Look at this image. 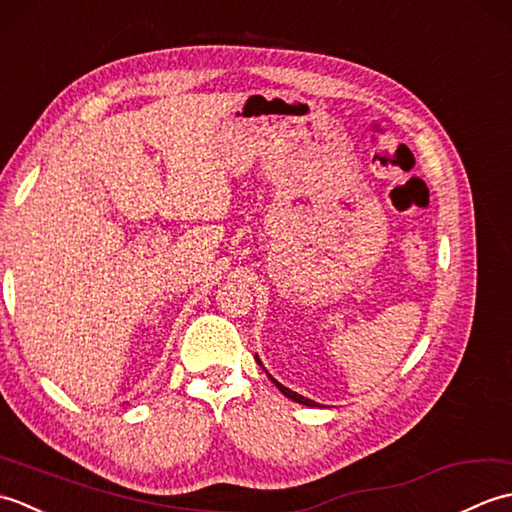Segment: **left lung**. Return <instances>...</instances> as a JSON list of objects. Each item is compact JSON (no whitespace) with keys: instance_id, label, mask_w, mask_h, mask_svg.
<instances>
[{"instance_id":"obj_1","label":"left lung","mask_w":512,"mask_h":512,"mask_svg":"<svg viewBox=\"0 0 512 512\" xmlns=\"http://www.w3.org/2000/svg\"><path fill=\"white\" fill-rule=\"evenodd\" d=\"M255 361L259 363V367H262L264 369V372H266V376L270 378V380H273V383H275V387L281 391V394H284L286 398H290V400H295V402H299V405H306V407H317L319 405V402H314V400H310V398H306V396H301V394H297V391H292V389H288V387H284V385H281L279 383V380H275L273 376H270L268 374V369L264 367V363L262 361H259V356L255 354Z\"/></svg>"}]
</instances>
